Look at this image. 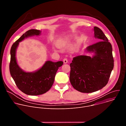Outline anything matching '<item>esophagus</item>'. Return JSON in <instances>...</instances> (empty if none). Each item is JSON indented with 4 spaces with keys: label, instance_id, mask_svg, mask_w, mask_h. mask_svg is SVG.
<instances>
[{
    "label": "esophagus",
    "instance_id": "esophagus-1",
    "mask_svg": "<svg viewBox=\"0 0 126 126\" xmlns=\"http://www.w3.org/2000/svg\"><path fill=\"white\" fill-rule=\"evenodd\" d=\"M63 62L64 63H67L68 62V60L66 58H65L64 59H63Z\"/></svg>",
    "mask_w": 126,
    "mask_h": 126
}]
</instances>
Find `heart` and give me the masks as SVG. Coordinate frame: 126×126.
Instances as JSON below:
<instances>
[{"instance_id": "obj_1", "label": "heart", "mask_w": 126, "mask_h": 126, "mask_svg": "<svg viewBox=\"0 0 126 126\" xmlns=\"http://www.w3.org/2000/svg\"><path fill=\"white\" fill-rule=\"evenodd\" d=\"M67 41V38H61L57 42V45L59 47H62L66 44Z\"/></svg>"}]
</instances>
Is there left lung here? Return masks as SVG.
Instances as JSON below:
<instances>
[{"label":"left lung","mask_w":126,"mask_h":126,"mask_svg":"<svg viewBox=\"0 0 126 126\" xmlns=\"http://www.w3.org/2000/svg\"><path fill=\"white\" fill-rule=\"evenodd\" d=\"M95 37L99 41L87 48L95 55H81L73 58L70 64V81L76 90L92 93L102 89L109 81L114 68L112 47L102 30L94 27Z\"/></svg>","instance_id":"1"}]
</instances>
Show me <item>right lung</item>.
Here are the masks:
<instances>
[{"label":"right lung","mask_w":126,"mask_h":126,"mask_svg":"<svg viewBox=\"0 0 126 126\" xmlns=\"http://www.w3.org/2000/svg\"><path fill=\"white\" fill-rule=\"evenodd\" d=\"M40 30L31 29L26 31L12 45L10 50L9 71L16 85L25 94L32 96L45 93L51 88L59 67L63 64L62 61L53 62L47 61L43 67L34 73H26L17 65L15 57L16 48L19 42L25 38L32 35H39Z\"/></svg>","instance_id":"add662e5"}]
</instances>
